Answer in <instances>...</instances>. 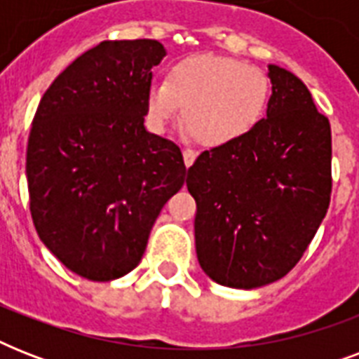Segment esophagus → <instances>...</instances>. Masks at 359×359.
Listing matches in <instances>:
<instances>
[{
	"mask_svg": "<svg viewBox=\"0 0 359 359\" xmlns=\"http://www.w3.org/2000/svg\"><path fill=\"white\" fill-rule=\"evenodd\" d=\"M182 156H184V165H186V168H190L191 163L196 162L197 152H196V151H191V149H186V151L182 152Z\"/></svg>",
	"mask_w": 359,
	"mask_h": 359,
	"instance_id": "1",
	"label": "esophagus"
}]
</instances>
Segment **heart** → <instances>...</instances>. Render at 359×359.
<instances>
[{"mask_svg":"<svg viewBox=\"0 0 359 359\" xmlns=\"http://www.w3.org/2000/svg\"><path fill=\"white\" fill-rule=\"evenodd\" d=\"M270 78L255 65L216 53H196L168 69L165 83H152L147 114L162 130L182 108V126L203 147H224L261 123L270 104Z\"/></svg>","mask_w":359,"mask_h":359,"instance_id":"1","label":"heart"}]
</instances>
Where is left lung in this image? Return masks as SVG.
<instances>
[{
  "label": "left lung",
  "instance_id": "1",
  "mask_svg": "<svg viewBox=\"0 0 359 359\" xmlns=\"http://www.w3.org/2000/svg\"><path fill=\"white\" fill-rule=\"evenodd\" d=\"M272 97L244 137L201 152L188 169L196 251L231 289L273 283L296 266L328 212L332 130L300 78L268 65Z\"/></svg>",
  "mask_w": 359,
  "mask_h": 359
}]
</instances>
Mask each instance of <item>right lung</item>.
Listing matches in <instances>:
<instances>
[{"mask_svg": "<svg viewBox=\"0 0 359 359\" xmlns=\"http://www.w3.org/2000/svg\"><path fill=\"white\" fill-rule=\"evenodd\" d=\"M152 39L104 41L42 95L25 158L39 238L81 278L111 281L140 264L158 214L182 188L173 141L145 130Z\"/></svg>", "mask_w": 359, "mask_h": 359, "instance_id": "add662e5", "label": "right lung"}]
</instances>
